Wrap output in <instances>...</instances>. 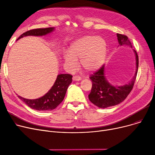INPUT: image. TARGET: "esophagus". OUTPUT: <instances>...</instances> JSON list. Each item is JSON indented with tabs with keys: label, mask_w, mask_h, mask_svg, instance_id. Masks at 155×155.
Instances as JSON below:
<instances>
[{
	"label": "esophagus",
	"mask_w": 155,
	"mask_h": 155,
	"mask_svg": "<svg viewBox=\"0 0 155 155\" xmlns=\"http://www.w3.org/2000/svg\"><path fill=\"white\" fill-rule=\"evenodd\" d=\"M81 80V77L78 76V75H76V76H73V81H79Z\"/></svg>",
	"instance_id": "obj_1"
}]
</instances>
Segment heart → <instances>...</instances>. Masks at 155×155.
<instances>
[{
  "label": "heart",
  "mask_w": 155,
  "mask_h": 155,
  "mask_svg": "<svg viewBox=\"0 0 155 155\" xmlns=\"http://www.w3.org/2000/svg\"><path fill=\"white\" fill-rule=\"evenodd\" d=\"M107 43L100 36L88 35L76 39L69 49V54L64 55V61L71 70L77 68V60L88 71L99 69L107 55Z\"/></svg>",
  "instance_id": "obj_1"
}]
</instances>
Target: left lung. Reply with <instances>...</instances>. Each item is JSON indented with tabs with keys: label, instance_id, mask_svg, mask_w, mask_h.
I'll return each mask as SVG.
<instances>
[{
	"label": "left lung",
	"instance_id": "obj_1",
	"mask_svg": "<svg viewBox=\"0 0 155 155\" xmlns=\"http://www.w3.org/2000/svg\"><path fill=\"white\" fill-rule=\"evenodd\" d=\"M118 43L120 46L127 45L133 47L127 36L121 34H117ZM136 56V70L133 79L128 84L123 86H114L111 85L104 75V65L91 75L92 87L91 92L88 95L90 101L100 108H107L117 105L124 101L133 88L138 70L139 59L137 52L134 50Z\"/></svg>",
	"mask_w": 155,
	"mask_h": 155
}]
</instances>
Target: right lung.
Listing matches in <instances>:
<instances>
[{
	"label": "right lung",
	"instance_id": "add662e5",
	"mask_svg": "<svg viewBox=\"0 0 155 155\" xmlns=\"http://www.w3.org/2000/svg\"><path fill=\"white\" fill-rule=\"evenodd\" d=\"M54 29V28H39L28 31L21 35L17 40L28 36H41L50 33ZM72 82V75L70 74H60L53 87L45 95L36 99H27L18 95L27 105L36 110H52L58 106L63 101L66 94L67 88Z\"/></svg>",
	"mask_w": 155,
	"mask_h": 155
}]
</instances>
